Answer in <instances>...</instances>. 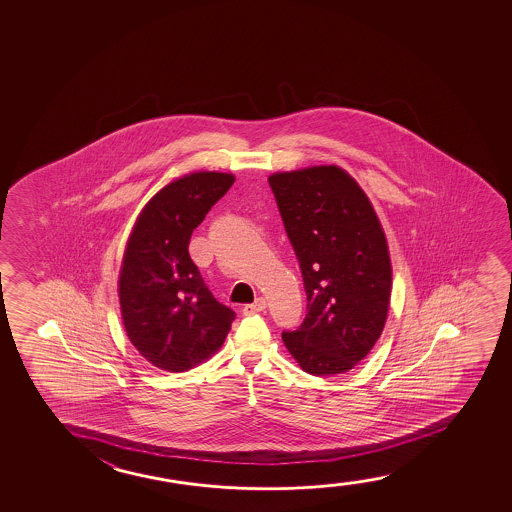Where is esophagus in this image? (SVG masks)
<instances>
[{"label":"esophagus","instance_id":"1","mask_svg":"<svg viewBox=\"0 0 512 512\" xmlns=\"http://www.w3.org/2000/svg\"><path fill=\"white\" fill-rule=\"evenodd\" d=\"M266 306V299L259 297V299H255V302H252V304H246L245 308H243V313H245V315H255V313L264 311Z\"/></svg>","mask_w":512,"mask_h":512}]
</instances>
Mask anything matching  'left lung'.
Segmentation results:
<instances>
[{"label":"left lung","instance_id":"obj_1","mask_svg":"<svg viewBox=\"0 0 512 512\" xmlns=\"http://www.w3.org/2000/svg\"><path fill=\"white\" fill-rule=\"evenodd\" d=\"M269 185L301 266L308 313L283 343L302 371L334 376L367 357L385 327L392 264L369 197L337 166L274 173Z\"/></svg>","mask_w":512,"mask_h":512}]
</instances>
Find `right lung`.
<instances>
[{
  "label": "right lung",
  "mask_w": 512,
  "mask_h": 512,
  "mask_svg": "<svg viewBox=\"0 0 512 512\" xmlns=\"http://www.w3.org/2000/svg\"><path fill=\"white\" fill-rule=\"evenodd\" d=\"M234 176L199 171L159 190L127 239L119 299L127 337L162 371H189L224 344L236 313L213 297L189 255L192 232Z\"/></svg>",
  "instance_id": "1"
}]
</instances>
